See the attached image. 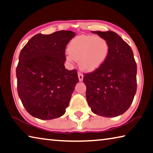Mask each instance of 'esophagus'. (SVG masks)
<instances>
[{"instance_id":"esophagus-1","label":"esophagus","mask_w":153,"mask_h":153,"mask_svg":"<svg viewBox=\"0 0 153 153\" xmlns=\"http://www.w3.org/2000/svg\"><path fill=\"white\" fill-rule=\"evenodd\" d=\"M78 78H79V80L82 82V80H83V78H84V76L83 74H81V73H78Z\"/></svg>"}]
</instances>
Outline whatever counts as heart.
<instances>
[{"label": "heart", "instance_id": "b5f03b06", "mask_svg": "<svg viewBox=\"0 0 153 153\" xmlns=\"http://www.w3.org/2000/svg\"><path fill=\"white\" fill-rule=\"evenodd\" d=\"M110 43L102 37L80 35L70 42L66 56L68 62L78 61L79 69L86 72L98 69L107 60L110 53Z\"/></svg>", "mask_w": 153, "mask_h": 153}]
</instances>
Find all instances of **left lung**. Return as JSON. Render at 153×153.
<instances>
[{"mask_svg":"<svg viewBox=\"0 0 153 153\" xmlns=\"http://www.w3.org/2000/svg\"><path fill=\"white\" fill-rule=\"evenodd\" d=\"M106 39L110 53L104 64L84 74L86 97L91 111L105 117H115L129 108L137 90V65L130 46L113 31H92Z\"/></svg>","mask_w":153,"mask_h":153,"instance_id":"obj_1","label":"left lung"}]
</instances>
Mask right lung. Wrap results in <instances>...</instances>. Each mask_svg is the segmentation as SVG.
Returning a JSON list of instances; mask_svg holds the SVG:
<instances>
[{"label": "right lung", "mask_w": 153, "mask_h": 153, "mask_svg": "<svg viewBox=\"0 0 153 153\" xmlns=\"http://www.w3.org/2000/svg\"><path fill=\"white\" fill-rule=\"evenodd\" d=\"M76 35L70 30L37 34L21 50L16 68L18 93L24 108L39 119L64 114L75 86L76 69H65V49Z\"/></svg>", "instance_id": "right-lung-1"}]
</instances>
